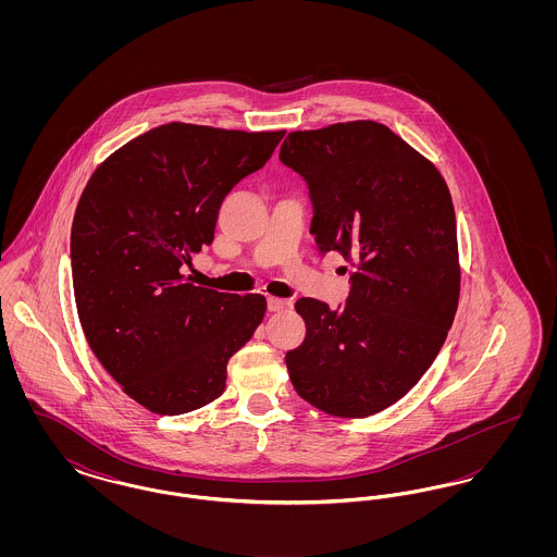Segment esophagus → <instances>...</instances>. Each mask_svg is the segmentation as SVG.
Here are the masks:
<instances>
[{
    "label": "esophagus",
    "instance_id": "1",
    "mask_svg": "<svg viewBox=\"0 0 557 557\" xmlns=\"http://www.w3.org/2000/svg\"><path fill=\"white\" fill-rule=\"evenodd\" d=\"M290 300H284V298H267V309L269 311H282V309H286V307H290Z\"/></svg>",
    "mask_w": 557,
    "mask_h": 557
}]
</instances>
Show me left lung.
Segmentation results:
<instances>
[{
    "instance_id": "left-lung-1",
    "label": "left lung",
    "mask_w": 557,
    "mask_h": 557,
    "mask_svg": "<svg viewBox=\"0 0 557 557\" xmlns=\"http://www.w3.org/2000/svg\"><path fill=\"white\" fill-rule=\"evenodd\" d=\"M280 160L307 182L319 255L355 267L338 309L296 300L307 336L286 352L292 384L330 416L368 418L420 382L455 318L461 273L449 187L375 121L288 133Z\"/></svg>"
}]
</instances>
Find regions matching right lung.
Wrapping results in <instances>:
<instances>
[{"mask_svg": "<svg viewBox=\"0 0 557 557\" xmlns=\"http://www.w3.org/2000/svg\"><path fill=\"white\" fill-rule=\"evenodd\" d=\"M286 132L169 123L127 141L89 177L71 232L81 327L123 391L160 416L209 405L227 361L265 318L261 294L187 282L223 198Z\"/></svg>", "mask_w": 557, "mask_h": 557, "instance_id": "obj_1", "label": "right lung"}]
</instances>
